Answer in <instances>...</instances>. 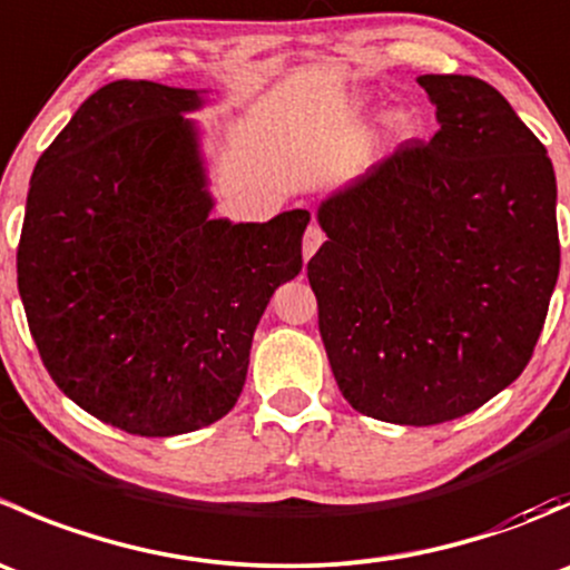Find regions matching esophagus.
<instances>
[{"label":"esophagus","instance_id":"obj_1","mask_svg":"<svg viewBox=\"0 0 570 570\" xmlns=\"http://www.w3.org/2000/svg\"><path fill=\"white\" fill-rule=\"evenodd\" d=\"M322 243H325V234H322V228L317 226V223H312V226L306 228V234H303V258L308 262V258L317 253Z\"/></svg>","mask_w":570,"mask_h":570}]
</instances>
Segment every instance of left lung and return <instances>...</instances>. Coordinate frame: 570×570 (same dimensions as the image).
I'll use <instances>...</instances> for the list:
<instances>
[{"instance_id":"1","label":"left lung","mask_w":570,"mask_h":570,"mask_svg":"<svg viewBox=\"0 0 570 570\" xmlns=\"http://www.w3.org/2000/svg\"><path fill=\"white\" fill-rule=\"evenodd\" d=\"M439 131L327 195L308 262L338 392L381 422H450L530 364L560 273L557 178L502 94L416 79Z\"/></svg>"}]
</instances>
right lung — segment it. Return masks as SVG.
Masks as SVG:
<instances>
[{
	"mask_svg": "<svg viewBox=\"0 0 570 570\" xmlns=\"http://www.w3.org/2000/svg\"><path fill=\"white\" fill-rule=\"evenodd\" d=\"M206 90L118 79L40 154L21 228L19 295L60 392L148 439L217 422L243 394L269 297L303 267L306 209L212 217Z\"/></svg>",
	"mask_w": 570,
	"mask_h": 570,
	"instance_id": "add662e5",
	"label": "right lung"
}]
</instances>
